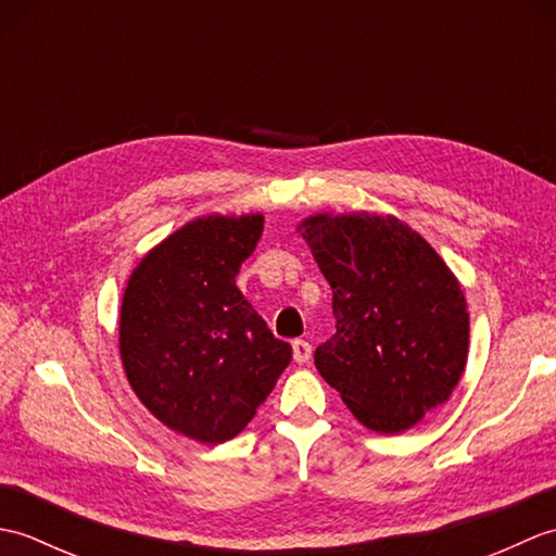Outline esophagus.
Returning <instances> with one entry per match:
<instances>
[{"mask_svg":"<svg viewBox=\"0 0 556 556\" xmlns=\"http://www.w3.org/2000/svg\"><path fill=\"white\" fill-rule=\"evenodd\" d=\"M291 349H293V361H296L299 365H305L311 361V353H313V349H311V344L308 341H303V339H296L291 344Z\"/></svg>","mask_w":556,"mask_h":556,"instance_id":"esophagus-1","label":"esophagus"}]
</instances>
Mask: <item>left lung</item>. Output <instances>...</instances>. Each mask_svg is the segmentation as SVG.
I'll return each instance as SVG.
<instances>
[{
	"label": "left lung",
	"instance_id": "1",
	"mask_svg": "<svg viewBox=\"0 0 556 556\" xmlns=\"http://www.w3.org/2000/svg\"><path fill=\"white\" fill-rule=\"evenodd\" d=\"M334 291V337L315 368L368 430L399 434L452 396L470 320L442 255L394 215L315 212L296 224Z\"/></svg>",
	"mask_w": 556,
	"mask_h": 556
}]
</instances>
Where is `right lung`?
I'll list each match as a JSON object with an SVG mask.
<instances>
[{"instance_id":"1","label":"right lung","mask_w":556,"mask_h":556,"mask_svg":"<svg viewBox=\"0 0 556 556\" xmlns=\"http://www.w3.org/2000/svg\"><path fill=\"white\" fill-rule=\"evenodd\" d=\"M260 233V212L195 217L152 245L124 289L126 380L162 425L200 444L233 440L291 363L236 287Z\"/></svg>"}]
</instances>
